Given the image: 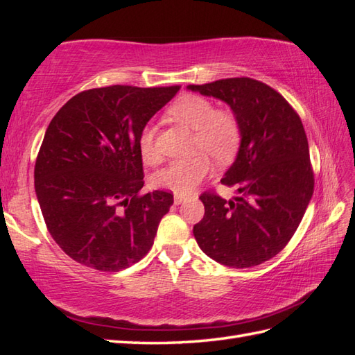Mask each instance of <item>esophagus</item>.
I'll return each instance as SVG.
<instances>
[{
	"label": "esophagus",
	"mask_w": 355,
	"mask_h": 355,
	"mask_svg": "<svg viewBox=\"0 0 355 355\" xmlns=\"http://www.w3.org/2000/svg\"><path fill=\"white\" fill-rule=\"evenodd\" d=\"M183 201H186V197L184 195H175V198H173V202H175V205H182Z\"/></svg>",
	"instance_id": "1"
}]
</instances>
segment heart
<instances>
[{
    "instance_id": "heart-1",
    "label": "heart",
    "mask_w": 355,
    "mask_h": 355,
    "mask_svg": "<svg viewBox=\"0 0 355 355\" xmlns=\"http://www.w3.org/2000/svg\"><path fill=\"white\" fill-rule=\"evenodd\" d=\"M169 114L195 131L193 148L209 154L218 163L232 160L241 143V125L229 110H216L214 102L200 94H186L172 103ZM139 149L146 163H157L160 154L155 145V128L146 125L139 135ZM206 154L175 160L158 171L154 184L178 195L197 187L212 169Z\"/></svg>"
}]
</instances>
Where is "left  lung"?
Here are the masks:
<instances>
[{"mask_svg": "<svg viewBox=\"0 0 355 355\" xmlns=\"http://www.w3.org/2000/svg\"><path fill=\"white\" fill-rule=\"evenodd\" d=\"M224 101L241 125L236 160L221 183L238 195L201 193L205 216L193 236L209 258L233 268L254 267L288 244L314 191L302 120L276 89L250 78L189 85Z\"/></svg>", "mask_w": 355, "mask_h": 355, "instance_id": "1", "label": "left lung"}]
</instances>
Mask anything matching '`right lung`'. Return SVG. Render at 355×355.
Here are the masks:
<instances>
[{
  "instance_id": "obj_1",
  "label": "right lung",
  "mask_w": 355,
  "mask_h": 355,
  "mask_svg": "<svg viewBox=\"0 0 355 355\" xmlns=\"http://www.w3.org/2000/svg\"><path fill=\"white\" fill-rule=\"evenodd\" d=\"M180 88H92L51 119L36 157L35 191L51 238L82 266L119 271L153 247L173 195L140 193L139 135Z\"/></svg>"
}]
</instances>
